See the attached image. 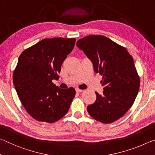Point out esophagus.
Returning <instances> with one entry per match:
<instances>
[{
    "label": "esophagus",
    "mask_w": 155,
    "mask_h": 155,
    "mask_svg": "<svg viewBox=\"0 0 155 155\" xmlns=\"http://www.w3.org/2000/svg\"><path fill=\"white\" fill-rule=\"evenodd\" d=\"M83 90H79V89H76V92L77 93H81V92H82Z\"/></svg>",
    "instance_id": "esophagus-1"
}]
</instances>
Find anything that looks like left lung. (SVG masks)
I'll list each match as a JSON object with an SVG mask.
<instances>
[{
    "instance_id": "1",
    "label": "left lung",
    "mask_w": 155,
    "mask_h": 155,
    "mask_svg": "<svg viewBox=\"0 0 155 155\" xmlns=\"http://www.w3.org/2000/svg\"><path fill=\"white\" fill-rule=\"evenodd\" d=\"M77 46L91 60L94 71L103 76V94L96 91V101L87 106L89 114L104 124L118 120L133 105L140 87L132 56L124 47L103 35L86 36Z\"/></svg>"
}]
</instances>
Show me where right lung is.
Masks as SVG:
<instances>
[{"label": "right lung", "mask_w": 155, "mask_h": 155, "mask_svg": "<svg viewBox=\"0 0 155 155\" xmlns=\"http://www.w3.org/2000/svg\"><path fill=\"white\" fill-rule=\"evenodd\" d=\"M75 38L44 39L23 51L13 75L15 90L28 114L40 122L53 123L67 114L75 96L73 87L60 89L52 83Z\"/></svg>", "instance_id": "obj_1"}]
</instances>
